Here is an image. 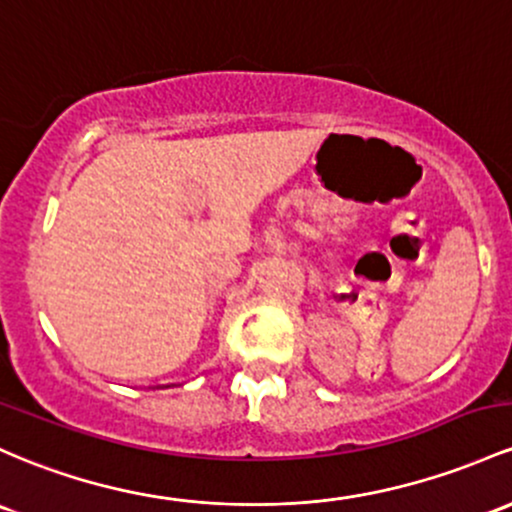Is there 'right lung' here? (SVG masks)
<instances>
[{
  "label": "right lung",
  "mask_w": 512,
  "mask_h": 512,
  "mask_svg": "<svg viewBox=\"0 0 512 512\" xmlns=\"http://www.w3.org/2000/svg\"><path fill=\"white\" fill-rule=\"evenodd\" d=\"M165 389H170V386H165Z\"/></svg>",
  "instance_id": "add662e5"
}]
</instances>
